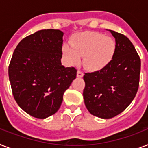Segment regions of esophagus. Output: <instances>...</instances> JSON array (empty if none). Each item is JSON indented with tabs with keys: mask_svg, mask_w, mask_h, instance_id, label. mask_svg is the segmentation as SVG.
<instances>
[{
	"mask_svg": "<svg viewBox=\"0 0 148 148\" xmlns=\"http://www.w3.org/2000/svg\"><path fill=\"white\" fill-rule=\"evenodd\" d=\"M83 76H84L83 73H82L81 71H77V77H82Z\"/></svg>",
	"mask_w": 148,
	"mask_h": 148,
	"instance_id": "esophagus-1",
	"label": "esophagus"
}]
</instances>
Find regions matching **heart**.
Returning <instances> with one entry per match:
<instances>
[{"label":"heart","instance_id":"heart-1","mask_svg":"<svg viewBox=\"0 0 148 148\" xmlns=\"http://www.w3.org/2000/svg\"><path fill=\"white\" fill-rule=\"evenodd\" d=\"M116 50L114 38L97 32L75 34L62 47L63 58L70 66L77 64L83 56V64L90 71H99L111 61Z\"/></svg>","mask_w":148,"mask_h":148}]
</instances>
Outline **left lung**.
Here are the masks:
<instances>
[{
  "label": "left lung",
  "mask_w": 148,
  "mask_h": 148,
  "mask_svg": "<svg viewBox=\"0 0 148 148\" xmlns=\"http://www.w3.org/2000/svg\"><path fill=\"white\" fill-rule=\"evenodd\" d=\"M115 38L116 50L112 60L100 71L85 73L84 101L94 116L109 119L126 109L139 86L140 60L126 36L110 31Z\"/></svg>",
  "instance_id": "left-lung-1"
}]
</instances>
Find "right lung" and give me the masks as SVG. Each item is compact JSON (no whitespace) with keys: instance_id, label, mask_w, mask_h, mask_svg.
<instances>
[{"instance_id":"1","label":"right lung","mask_w":148,"mask_h":148,"mask_svg":"<svg viewBox=\"0 0 148 148\" xmlns=\"http://www.w3.org/2000/svg\"><path fill=\"white\" fill-rule=\"evenodd\" d=\"M64 33L40 30L17 45L8 74L19 107L36 118L45 119L60 108L63 95L76 78L74 67L61 64Z\"/></svg>"}]
</instances>
